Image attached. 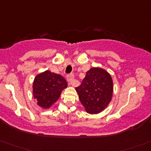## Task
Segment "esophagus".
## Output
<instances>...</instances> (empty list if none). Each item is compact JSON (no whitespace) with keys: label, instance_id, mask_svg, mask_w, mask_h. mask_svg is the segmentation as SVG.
I'll list each match as a JSON object with an SVG mask.
<instances>
[{"label":"esophagus","instance_id":"esophagus-1","mask_svg":"<svg viewBox=\"0 0 151 151\" xmlns=\"http://www.w3.org/2000/svg\"><path fill=\"white\" fill-rule=\"evenodd\" d=\"M67 80L68 81L69 84H71V86H75L76 85V80H74V76L73 74H69L67 75Z\"/></svg>","mask_w":151,"mask_h":151}]
</instances>
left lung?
<instances>
[{
  "label": "left lung",
  "instance_id": "1",
  "mask_svg": "<svg viewBox=\"0 0 151 151\" xmlns=\"http://www.w3.org/2000/svg\"><path fill=\"white\" fill-rule=\"evenodd\" d=\"M79 98L87 112L97 114L104 110L112 97L113 83L110 74L101 68H92L78 87Z\"/></svg>",
  "mask_w": 151,
  "mask_h": 151
}]
</instances>
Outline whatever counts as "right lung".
<instances>
[{"instance_id": "add662e5", "label": "right lung", "mask_w": 151, "mask_h": 151, "mask_svg": "<svg viewBox=\"0 0 151 151\" xmlns=\"http://www.w3.org/2000/svg\"><path fill=\"white\" fill-rule=\"evenodd\" d=\"M65 79L60 74L46 71L35 77L33 96L42 108H49L59 99L62 91L67 87Z\"/></svg>"}]
</instances>
